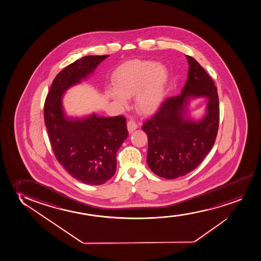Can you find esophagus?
Instances as JSON below:
<instances>
[{
  "instance_id": "1",
  "label": "esophagus",
  "mask_w": 261,
  "mask_h": 261,
  "mask_svg": "<svg viewBox=\"0 0 261 261\" xmlns=\"http://www.w3.org/2000/svg\"><path fill=\"white\" fill-rule=\"evenodd\" d=\"M138 127V125H137V123L136 121H134V120H130V121L127 122V130H128L129 133H132L137 129Z\"/></svg>"
}]
</instances>
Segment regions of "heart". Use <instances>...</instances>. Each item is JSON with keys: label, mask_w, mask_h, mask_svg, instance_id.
I'll return each instance as SVG.
<instances>
[{"label": "heart", "mask_w": 261, "mask_h": 261, "mask_svg": "<svg viewBox=\"0 0 261 261\" xmlns=\"http://www.w3.org/2000/svg\"><path fill=\"white\" fill-rule=\"evenodd\" d=\"M169 72L165 65L156 62H127L120 65L112 75L114 89L106 92L109 98L125 107L126 98L136 97L137 111L150 115L158 111L166 95Z\"/></svg>", "instance_id": "b5f03b06"}]
</instances>
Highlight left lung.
Returning a JSON list of instances; mask_svg holds the SVG:
<instances>
[{
	"label": "left lung",
	"instance_id": "left-lung-1",
	"mask_svg": "<svg viewBox=\"0 0 261 261\" xmlns=\"http://www.w3.org/2000/svg\"><path fill=\"white\" fill-rule=\"evenodd\" d=\"M189 72L181 93L166 99L142 130L148 136L147 163L153 173L166 179L184 176L196 169L210 152L220 120L217 88L196 59L186 56ZM207 99L206 115L195 121L187 106L193 98Z\"/></svg>",
	"mask_w": 261,
	"mask_h": 261
}]
</instances>
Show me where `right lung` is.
I'll return each mask as SVG.
<instances>
[{
	"label": "right lung",
	"instance_id": "1",
	"mask_svg": "<svg viewBox=\"0 0 261 261\" xmlns=\"http://www.w3.org/2000/svg\"><path fill=\"white\" fill-rule=\"evenodd\" d=\"M108 57L86 56L68 65L54 79L45 101V125L55 156L69 174L89 185H101L114 175L117 151L128 136L126 119L95 113L81 119L68 117L63 96Z\"/></svg>",
	"mask_w": 261,
	"mask_h": 261
}]
</instances>
